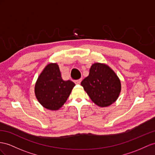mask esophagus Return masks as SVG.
<instances>
[{
	"mask_svg": "<svg viewBox=\"0 0 155 155\" xmlns=\"http://www.w3.org/2000/svg\"><path fill=\"white\" fill-rule=\"evenodd\" d=\"M81 79H79V80H77V81H74V83H75V84H80V83H81Z\"/></svg>",
	"mask_w": 155,
	"mask_h": 155,
	"instance_id": "34e87169",
	"label": "esophagus"
}]
</instances>
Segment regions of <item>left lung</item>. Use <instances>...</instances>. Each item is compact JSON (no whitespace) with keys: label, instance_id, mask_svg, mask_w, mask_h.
<instances>
[{"label":"left lung","instance_id":"8db88e82","mask_svg":"<svg viewBox=\"0 0 155 155\" xmlns=\"http://www.w3.org/2000/svg\"><path fill=\"white\" fill-rule=\"evenodd\" d=\"M81 84L92 101L101 107L113 104L121 92L120 79L114 71L105 63L92 64L89 75Z\"/></svg>","mask_w":155,"mask_h":155}]
</instances>
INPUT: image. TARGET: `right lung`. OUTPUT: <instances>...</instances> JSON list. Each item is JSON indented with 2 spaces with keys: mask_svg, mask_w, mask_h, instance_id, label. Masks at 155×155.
I'll return each mask as SVG.
<instances>
[{
  "mask_svg": "<svg viewBox=\"0 0 155 155\" xmlns=\"http://www.w3.org/2000/svg\"><path fill=\"white\" fill-rule=\"evenodd\" d=\"M75 84L63 81L56 63L48 64L38 76L35 86V94L44 107L58 110L64 105Z\"/></svg>",
  "mask_w": 155,
  "mask_h": 155,
  "instance_id": "1",
  "label": "right lung"
}]
</instances>
